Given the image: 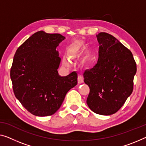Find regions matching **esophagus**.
<instances>
[{
    "mask_svg": "<svg viewBox=\"0 0 146 146\" xmlns=\"http://www.w3.org/2000/svg\"><path fill=\"white\" fill-rule=\"evenodd\" d=\"M84 81V79H83V77L81 75H79L78 76V82H79V84H81Z\"/></svg>",
    "mask_w": 146,
    "mask_h": 146,
    "instance_id": "esophagus-1",
    "label": "esophagus"
}]
</instances>
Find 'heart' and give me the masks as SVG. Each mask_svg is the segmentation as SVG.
<instances>
[{"instance_id": "heart-1", "label": "heart", "mask_w": 146, "mask_h": 146, "mask_svg": "<svg viewBox=\"0 0 146 146\" xmlns=\"http://www.w3.org/2000/svg\"><path fill=\"white\" fill-rule=\"evenodd\" d=\"M82 44L79 42H75L71 44L67 48L68 56L70 58H73L78 55L82 48Z\"/></svg>"}]
</instances>
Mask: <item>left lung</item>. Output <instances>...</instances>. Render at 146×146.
<instances>
[{
	"label": "left lung",
	"mask_w": 146,
	"mask_h": 146,
	"mask_svg": "<svg viewBox=\"0 0 146 146\" xmlns=\"http://www.w3.org/2000/svg\"><path fill=\"white\" fill-rule=\"evenodd\" d=\"M96 36L98 60L83 74L84 82L90 88L86 103L96 113L110 115L132 94L136 64L132 52L111 35L101 32Z\"/></svg>",
	"instance_id": "left-lung-1"
}]
</instances>
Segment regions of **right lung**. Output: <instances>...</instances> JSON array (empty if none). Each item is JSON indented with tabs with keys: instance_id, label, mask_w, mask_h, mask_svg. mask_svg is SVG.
I'll return each mask as SVG.
<instances>
[{
	"instance_id": "1",
	"label": "right lung",
	"mask_w": 146,
	"mask_h": 146,
	"mask_svg": "<svg viewBox=\"0 0 146 146\" xmlns=\"http://www.w3.org/2000/svg\"><path fill=\"white\" fill-rule=\"evenodd\" d=\"M66 38L43 31L34 33L16 52L10 70L15 96L31 114L52 115L62 106L67 92L77 84L76 71L59 75L61 58L56 48Z\"/></svg>"
}]
</instances>
